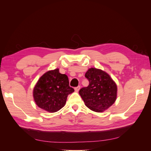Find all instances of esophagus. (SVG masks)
Instances as JSON below:
<instances>
[{"instance_id":"34e87169","label":"esophagus","mask_w":151,"mask_h":151,"mask_svg":"<svg viewBox=\"0 0 151 151\" xmlns=\"http://www.w3.org/2000/svg\"><path fill=\"white\" fill-rule=\"evenodd\" d=\"M81 89V86H78L77 87H76V88H74L76 92H78V91H79V89Z\"/></svg>"}]
</instances>
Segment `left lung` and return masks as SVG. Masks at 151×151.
<instances>
[{
    "instance_id": "obj_1",
    "label": "left lung",
    "mask_w": 151,
    "mask_h": 151,
    "mask_svg": "<svg viewBox=\"0 0 151 151\" xmlns=\"http://www.w3.org/2000/svg\"><path fill=\"white\" fill-rule=\"evenodd\" d=\"M85 77L89 86L79 91L86 106L91 110L101 113L106 110L115 102L117 86L108 73L96 68H90Z\"/></svg>"
}]
</instances>
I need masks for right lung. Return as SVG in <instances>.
Listing matches in <instances>:
<instances>
[{"instance_id":"add662e5","label":"right lung","mask_w":151,"mask_h":151,"mask_svg":"<svg viewBox=\"0 0 151 151\" xmlns=\"http://www.w3.org/2000/svg\"><path fill=\"white\" fill-rule=\"evenodd\" d=\"M74 91L69 86L67 76L60 74L59 68H55L41 76L34 87L33 94L39 108L54 113L65 106L68 95Z\"/></svg>"}]
</instances>
